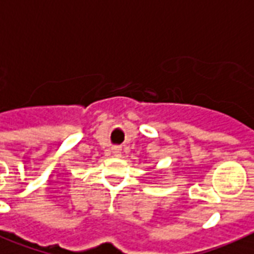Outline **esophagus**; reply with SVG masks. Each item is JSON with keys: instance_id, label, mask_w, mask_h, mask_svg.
Wrapping results in <instances>:
<instances>
[{"instance_id": "1", "label": "esophagus", "mask_w": 254, "mask_h": 254, "mask_svg": "<svg viewBox=\"0 0 254 254\" xmlns=\"http://www.w3.org/2000/svg\"><path fill=\"white\" fill-rule=\"evenodd\" d=\"M113 153H115L116 157H119V155H121V149H120V147H115V149H113Z\"/></svg>"}]
</instances>
